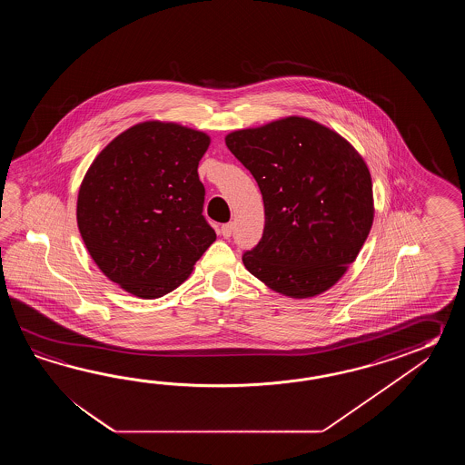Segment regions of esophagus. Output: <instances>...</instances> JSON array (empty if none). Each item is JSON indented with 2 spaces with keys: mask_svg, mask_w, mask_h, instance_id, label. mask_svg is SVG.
<instances>
[{
  "mask_svg": "<svg viewBox=\"0 0 465 465\" xmlns=\"http://www.w3.org/2000/svg\"><path fill=\"white\" fill-rule=\"evenodd\" d=\"M232 229H234L232 223H226V224H223V226H221V234H223V237L229 239L231 234H232Z\"/></svg>",
  "mask_w": 465,
  "mask_h": 465,
  "instance_id": "34e87169",
  "label": "esophagus"
}]
</instances>
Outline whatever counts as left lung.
I'll use <instances>...</instances> for the list:
<instances>
[{"instance_id": "1", "label": "left lung", "mask_w": 465, "mask_h": 465, "mask_svg": "<svg viewBox=\"0 0 465 465\" xmlns=\"http://www.w3.org/2000/svg\"><path fill=\"white\" fill-rule=\"evenodd\" d=\"M226 146L264 201V232L242 254L247 271L279 294L304 299L334 286L374 221L372 179L336 131L299 116L239 129Z\"/></svg>"}]
</instances>
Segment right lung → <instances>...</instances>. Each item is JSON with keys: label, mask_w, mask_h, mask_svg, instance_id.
Wrapping results in <instances>:
<instances>
[{"label": "right lung", "mask_w": 465, "mask_h": 465, "mask_svg": "<svg viewBox=\"0 0 465 465\" xmlns=\"http://www.w3.org/2000/svg\"><path fill=\"white\" fill-rule=\"evenodd\" d=\"M206 133L146 121L99 153L78 193L79 232L104 276L141 299L183 284L216 232L203 216Z\"/></svg>", "instance_id": "add662e5"}]
</instances>
